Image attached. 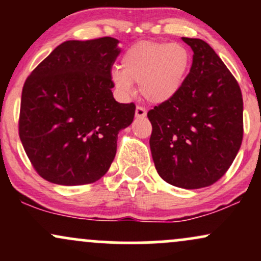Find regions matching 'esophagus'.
<instances>
[{"mask_svg":"<svg viewBox=\"0 0 261 261\" xmlns=\"http://www.w3.org/2000/svg\"><path fill=\"white\" fill-rule=\"evenodd\" d=\"M135 114H136V118L141 119V118H145L146 114H147V112H146L145 108H142V107H137V108H136V110H135Z\"/></svg>","mask_w":261,"mask_h":261,"instance_id":"34e87169","label":"esophagus"}]
</instances>
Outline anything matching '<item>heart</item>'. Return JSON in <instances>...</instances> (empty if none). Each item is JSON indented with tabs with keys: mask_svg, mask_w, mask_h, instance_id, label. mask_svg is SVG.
Masks as SVG:
<instances>
[{
	"mask_svg": "<svg viewBox=\"0 0 261 261\" xmlns=\"http://www.w3.org/2000/svg\"><path fill=\"white\" fill-rule=\"evenodd\" d=\"M190 65V53L182 44L141 41L124 54L122 68L114 67L110 76L124 97L134 94L136 82L146 100L162 104L178 94Z\"/></svg>",
	"mask_w": 261,
	"mask_h": 261,
	"instance_id": "b5f03b06",
	"label": "heart"
}]
</instances>
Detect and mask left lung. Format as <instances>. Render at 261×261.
Here are the masks:
<instances>
[{
	"label": "left lung",
	"mask_w": 261,
	"mask_h": 261,
	"mask_svg": "<svg viewBox=\"0 0 261 261\" xmlns=\"http://www.w3.org/2000/svg\"><path fill=\"white\" fill-rule=\"evenodd\" d=\"M193 65L174 98L149 110L152 158L161 178L200 189L222 178L243 140V98L233 74L206 41L181 38Z\"/></svg>",
	"instance_id": "left-lung-1"
}]
</instances>
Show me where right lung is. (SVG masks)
Listing matches in <instances>:
<instances>
[{"label":"right lung","mask_w":261,"mask_h":261,"mask_svg":"<svg viewBox=\"0 0 261 261\" xmlns=\"http://www.w3.org/2000/svg\"><path fill=\"white\" fill-rule=\"evenodd\" d=\"M118 44L110 37L65 41L27 79L19 137L45 180L67 187L94 182L115 158L118 134L131 125L136 109L113 97Z\"/></svg>","instance_id":"1"}]
</instances>
